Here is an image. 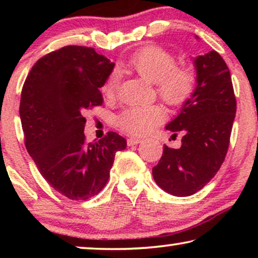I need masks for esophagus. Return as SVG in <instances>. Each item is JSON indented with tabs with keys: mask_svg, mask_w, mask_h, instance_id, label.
I'll return each instance as SVG.
<instances>
[{
	"mask_svg": "<svg viewBox=\"0 0 258 258\" xmlns=\"http://www.w3.org/2000/svg\"><path fill=\"white\" fill-rule=\"evenodd\" d=\"M140 142H141V140L136 139V137H130V139H128V141H126V143H128L129 147L136 146V144H139Z\"/></svg>",
	"mask_w": 258,
	"mask_h": 258,
	"instance_id": "esophagus-1",
	"label": "esophagus"
}]
</instances>
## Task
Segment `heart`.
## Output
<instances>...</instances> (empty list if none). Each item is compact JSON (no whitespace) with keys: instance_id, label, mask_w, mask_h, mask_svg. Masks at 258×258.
<instances>
[{"instance_id":"obj_1","label":"heart","mask_w":258,"mask_h":258,"mask_svg":"<svg viewBox=\"0 0 258 258\" xmlns=\"http://www.w3.org/2000/svg\"><path fill=\"white\" fill-rule=\"evenodd\" d=\"M171 52L157 45H148L130 56L125 66L148 82L155 83V89L162 101L178 107L189 100L195 89L196 75L186 66H176ZM119 83L118 74L114 72L102 86L105 97L114 98ZM165 117L157 105H132L119 112L116 123L130 135L143 136L153 132Z\"/></svg>"}]
</instances>
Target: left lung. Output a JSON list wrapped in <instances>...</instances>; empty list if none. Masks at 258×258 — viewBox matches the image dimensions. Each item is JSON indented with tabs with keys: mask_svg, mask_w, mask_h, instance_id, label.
Wrapping results in <instances>:
<instances>
[{
	"mask_svg": "<svg viewBox=\"0 0 258 258\" xmlns=\"http://www.w3.org/2000/svg\"><path fill=\"white\" fill-rule=\"evenodd\" d=\"M196 89L181 114L167 130L183 134L182 146L164 144L153 168L155 182L175 196H190L203 188L220 170L227 156L236 115V97L230 72L217 51L195 59Z\"/></svg>",
	"mask_w": 258,
	"mask_h": 258,
	"instance_id": "1",
	"label": "left lung"
}]
</instances>
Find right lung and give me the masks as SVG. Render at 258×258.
Instances as JSON below:
<instances>
[{"label": "right lung", "mask_w": 258, "mask_h": 258, "mask_svg": "<svg viewBox=\"0 0 258 258\" xmlns=\"http://www.w3.org/2000/svg\"><path fill=\"white\" fill-rule=\"evenodd\" d=\"M112 68L94 48L67 45L38 59L24 81V144L45 181L69 200L97 195L107 184L115 154L126 147L114 132L95 143L84 135L83 111L102 104L100 88Z\"/></svg>", "instance_id": "right-lung-1"}]
</instances>
